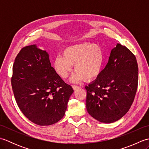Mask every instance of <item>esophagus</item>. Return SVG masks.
I'll return each instance as SVG.
<instances>
[{"mask_svg": "<svg viewBox=\"0 0 149 149\" xmlns=\"http://www.w3.org/2000/svg\"><path fill=\"white\" fill-rule=\"evenodd\" d=\"M72 87H73V88H74V90H76L78 89V88H80L79 86H75V85H73Z\"/></svg>", "mask_w": 149, "mask_h": 149, "instance_id": "34e87169", "label": "esophagus"}]
</instances>
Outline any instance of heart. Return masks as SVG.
Listing matches in <instances>:
<instances>
[{
    "instance_id": "b5f03b06",
    "label": "heart",
    "mask_w": 149,
    "mask_h": 149,
    "mask_svg": "<svg viewBox=\"0 0 149 149\" xmlns=\"http://www.w3.org/2000/svg\"><path fill=\"white\" fill-rule=\"evenodd\" d=\"M104 55L103 50L97 44L82 43L68 46L63 54H59L54 59L55 71L60 77L68 76L74 64L75 72L70 77L72 83H79L85 79L91 81L102 71Z\"/></svg>"
}]
</instances>
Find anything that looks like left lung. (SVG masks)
I'll return each instance as SVG.
<instances>
[{
    "label": "left lung",
    "mask_w": 149,
    "mask_h": 149,
    "mask_svg": "<svg viewBox=\"0 0 149 149\" xmlns=\"http://www.w3.org/2000/svg\"><path fill=\"white\" fill-rule=\"evenodd\" d=\"M138 83L135 56L117 43L108 62L97 79L85 86L86 109L100 122H115L124 116L133 102Z\"/></svg>",
    "instance_id": "1"
}]
</instances>
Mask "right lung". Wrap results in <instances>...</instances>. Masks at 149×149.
<instances>
[{"label":"right lung","instance_id":"add662e5","mask_svg":"<svg viewBox=\"0 0 149 149\" xmlns=\"http://www.w3.org/2000/svg\"><path fill=\"white\" fill-rule=\"evenodd\" d=\"M11 85L21 111L42 126L54 124L64 116L74 92L51 66L48 52L36 45L24 47L16 57Z\"/></svg>","mask_w":149,"mask_h":149}]
</instances>
